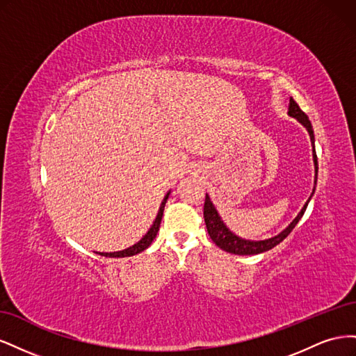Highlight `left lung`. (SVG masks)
Returning <instances> with one entry per match:
<instances>
[{"label":"left lung","mask_w":356,"mask_h":356,"mask_svg":"<svg viewBox=\"0 0 356 356\" xmlns=\"http://www.w3.org/2000/svg\"><path fill=\"white\" fill-rule=\"evenodd\" d=\"M288 114L291 117L297 118V120L303 124L310 136V141H312V152H314V163H315V186H316V179H318V157H316V152H315V135H314V129H312V123L309 120V117L301 111V108L298 106V104L293 99L289 98V106H288ZM315 193V187L314 191H312V195L309 197V200L312 199ZM309 200L305 203V207L301 208V211L298 212L297 217L293 220L286 229H284L281 233L273 236L270 239H264V241H246L239 238V236H236L233 232H230L227 229V225H225L221 220V217L218 215L217 209H215L213 203L211 202V197L207 195L204 197V207H203V218L204 222H207V229L208 233L211 236V239L213 241V243L217 245L218 248H221L222 251L225 252H230V254H236V255H255V254H261L266 252L268 250H272L277 243H281L286 236L293 232V229L297 225V222L300 221V218L305 215V211L307 208V203Z\"/></svg>","instance_id":"8db88e82"}]
</instances>
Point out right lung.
<instances>
[{"instance_id":"1","label":"right lung","mask_w":356,"mask_h":356,"mask_svg":"<svg viewBox=\"0 0 356 356\" xmlns=\"http://www.w3.org/2000/svg\"><path fill=\"white\" fill-rule=\"evenodd\" d=\"M169 195H170V191H168V195L165 196L163 202H161L160 209H159V212H157V217H156L153 225H152V227H149V230L145 233V236H144V238H143L141 241L136 242V243L132 245V246L126 248V250H123V251H117V252H96V254H99V255H102V257L122 258V257H132V255H136V254H139V252H143L144 250H147V248H148L149 245H152V242L156 239L159 227H160V222H161V217H163L165 204H166V202H168Z\"/></svg>"}]
</instances>
